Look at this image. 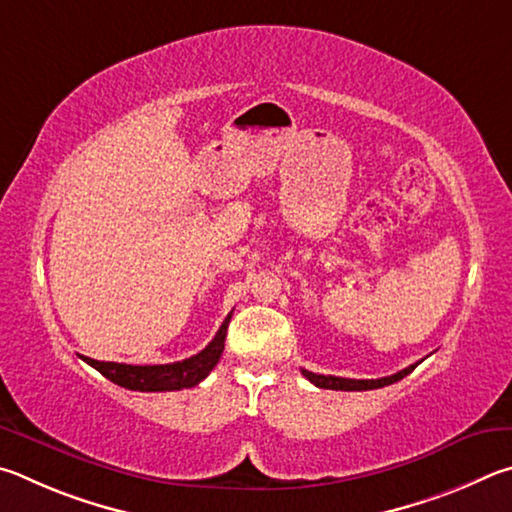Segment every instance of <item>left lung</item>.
Returning <instances> with one entry per match:
<instances>
[{"label":"left lung","instance_id":"8db88e82","mask_svg":"<svg viewBox=\"0 0 512 512\" xmlns=\"http://www.w3.org/2000/svg\"><path fill=\"white\" fill-rule=\"evenodd\" d=\"M416 369V364L407 366V369L398 371L396 375H389V378H378V380H351V378H337V375H321V373H312L303 369L301 373L315 384L319 389H333V391H369V389H380L387 387V384H393L405 378L411 371Z\"/></svg>","mask_w":512,"mask_h":512}]
</instances>
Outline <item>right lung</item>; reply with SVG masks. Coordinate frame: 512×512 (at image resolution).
I'll use <instances>...</instances> for the list:
<instances>
[{
  "instance_id": "1",
  "label": "right lung",
  "mask_w": 512,
  "mask_h": 512,
  "mask_svg": "<svg viewBox=\"0 0 512 512\" xmlns=\"http://www.w3.org/2000/svg\"><path fill=\"white\" fill-rule=\"evenodd\" d=\"M231 312L227 319L222 321V326L211 344L193 357L173 364H152V366H134V364H119V362H98L92 357L80 355V360L87 362L89 366L105 375L107 380L119 384L130 391H179V389H191L195 384H200L206 375L213 371V366L220 362V355L224 351V337H227Z\"/></svg>"
}]
</instances>
